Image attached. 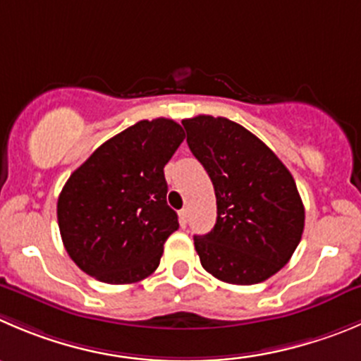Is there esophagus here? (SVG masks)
I'll use <instances>...</instances> for the list:
<instances>
[{"instance_id": "1", "label": "esophagus", "mask_w": 361, "mask_h": 361, "mask_svg": "<svg viewBox=\"0 0 361 361\" xmlns=\"http://www.w3.org/2000/svg\"><path fill=\"white\" fill-rule=\"evenodd\" d=\"M188 219H190V212H188V209H180V211H178V223H180V226H186Z\"/></svg>"}]
</instances>
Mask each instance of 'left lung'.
<instances>
[{"instance_id":"obj_1","label":"left lung","mask_w":361,"mask_h":361,"mask_svg":"<svg viewBox=\"0 0 361 361\" xmlns=\"http://www.w3.org/2000/svg\"><path fill=\"white\" fill-rule=\"evenodd\" d=\"M188 145L214 186V228L195 235L207 273L235 286L267 280L301 241L305 207L286 164L255 135L223 116L183 120Z\"/></svg>"}]
</instances>
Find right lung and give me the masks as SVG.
<instances>
[{
    "label": "right lung",
    "instance_id": "right-lung-1",
    "mask_svg": "<svg viewBox=\"0 0 361 361\" xmlns=\"http://www.w3.org/2000/svg\"><path fill=\"white\" fill-rule=\"evenodd\" d=\"M170 118L140 120L72 171L58 197L61 241L75 266L104 283H135L159 266L178 228L164 164L184 140Z\"/></svg>",
    "mask_w": 361,
    "mask_h": 361
}]
</instances>
